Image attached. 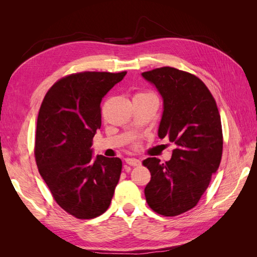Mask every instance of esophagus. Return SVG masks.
Listing matches in <instances>:
<instances>
[{
  "instance_id": "34e87169",
  "label": "esophagus",
  "mask_w": 257,
  "mask_h": 257,
  "mask_svg": "<svg viewBox=\"0 0 257 257\" xmlns=\"http://www.w3.org/2000/svg\"><path fill=\"white\" fill-rule=\"evenodd\" d=\"M125 163L131 166H139L141 165V161L134 159V158H126L125 159Z\"/></svg>"
}]
</instances>
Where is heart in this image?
<instances>
[{"mask_svg": "<svg viewBox=\"0 0 257 257\" xmlns=\"http://www.w3.org/2000/svg\"><path fill=\"white\" fill-rule=\"evenodd\" d=\"M151 94H154V93H152L150 91H143V92L137 93L135 96H144V95H151Z\"/></svg>", "mask_w": 257, "mask_h": 257, "instance_id": "obj_1", "label": "heart"}]
</instances>
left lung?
Returning <instances> with one entry per match:
<instances>
[{
    "mask_svg": "<svg viewBox=\"0 0 257 257\" xmlns=\"http://www.w3.org/2000/svg\"><path fill=\"white\" fill-rule=\"evenodd\" d=\"M164 100L159 137L175 143L172 159L148 158L143 165L151 180L146 200L157 213L176 216L195 207L220 166L223 133L211 92L195 75L164 66L143 73Z\"/></svg>",
    "mask_w": 257,
    "mask_h": 257,
    "instance_id": "left-lung-1",
    "label": "left lung"
}]
</instances>
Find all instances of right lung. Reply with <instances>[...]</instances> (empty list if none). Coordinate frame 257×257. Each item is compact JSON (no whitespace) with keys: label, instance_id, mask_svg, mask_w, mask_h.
I'll list each match as a JSON object with an SVG mask.
<instances>
[{"label":"right lung","instance_id":"obj_1","mask_svg":"<svg viewBox=\"0 0 257 257\" xmlns=\"http://www.w3.org/2000/svg\"><path fill=\"white\" fill-rule=\"evenodd\" d=\"M126 72H81L59 79L46 93L37 116L34 154L56 203L89 220L110 206L119 182V158L92 159V139L102 125L100 102Z\"/></svg>","mask_w":257,"mask_h":257}]
</instances>
